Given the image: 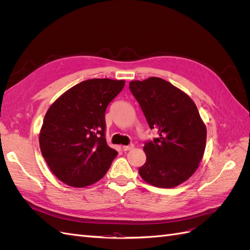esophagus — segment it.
<instances>
[{
    "label": "esophagus",
    "mask_w": 250,
    "mask_h": 250,
    "mask_svg": "<svg viewBox=\"0 0 250 250\" xmlns=\"http://www.w3.org/2000/svg\"><path fill=\"white\" fill-rule=\"evenodd\" d=\"M133 147H134L133 144H130V145H128V146H123V150L124 151H129V150L133 149Z\"/></svg>",
    "instance_id": "1"
}]
</instances>
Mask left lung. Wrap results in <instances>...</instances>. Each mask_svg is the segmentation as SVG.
Masks as SVG:
<instances>
[{
	"mask_svg": "<svg viewBox=\"0 0 250 250\" xmlns=\"http://www.w3.org/2000/svg\"><path fill=\"white\" fill-rule=\"evenodd\" d=\"M150 129L157 137L144 146L146 163L139 169L146 183L174 188L197 170L206 149L207 128L193 100L183 90L158 77L131 81Z\"/></svg>",
	"mask_w": 250,
	"mask_h": 250,
	"instance_id": "left-lung-1",
	"label": "left lung"
}]
</instances>
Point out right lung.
Instances as JSON below:
<instances>
[{
	"instance_id": "right-lung-1",
	"label": "right lung",
	"mask_w": 250,
	"mask_h": 250,
	"mask_svg": "<svg viewBox=\"0 0 250 250\" xmlns=\"http://www.w3.org/2000/svg\"><path fill=\"white\" fill-rule=\"evenodd\" d=\"M124 80L88 79L66 90L48 109L40 133L53 174L75 188L100 180L118 154L105 139V110Z\"/></svg>"
}]
</instances>
